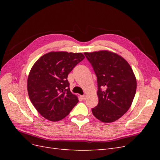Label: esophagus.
I'll return each instance as SVG.
<instances>
[{
	"mask_svg": "<svg viewBox=\"0 0 160 160\" xmlns=\"http://www.w3.org/2000/svg\"><path fill=\"white\" fill-rule=\"evenodd\" d=\"M81 99H83V101H85L87 99V95H81Z\"/></svg>",
	"mask_w": 160,
	"mask_h": 160,
	"instance_id": "34e87169",
	"label": "esophagus"
}]
</instances>
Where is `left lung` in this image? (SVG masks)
<instances>
[{"label": "left lung", "mask_w": 160, "mask_h": 160, "mask_svg": "<svg viewBox=\"0 0 160 160\" xmlns=\"http://www.w3.org/2000/svg\"><path fill=\"white\" fill-rule=\"evenodd\" d=\"M98 77V105L95 117L104 123L118 120L132 105L137 81L132 67L122 57L108 51L84 53Z\"/></svg>", "instance_id": "left-lung-1"}]
</instances>
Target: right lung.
<instances>
[{
	"mask_svg": "<svg viewBox=\"0 0 160 160\" xmlns=\"http://www.w3.org/2000/svg\"><path fill=\"white\" fill-rule=\"evenodd\" d=\"M84 58L81 52L52 51L33 65L27 79L28 94L43 118L52 122L62 119L79 102L70 91L67 77Z\"/></svg>",
	"mask_w": 160,
	"mask_h": 160,
	"instance_id": "obj_1",
	"label": "right lung"
}]
</instances>
